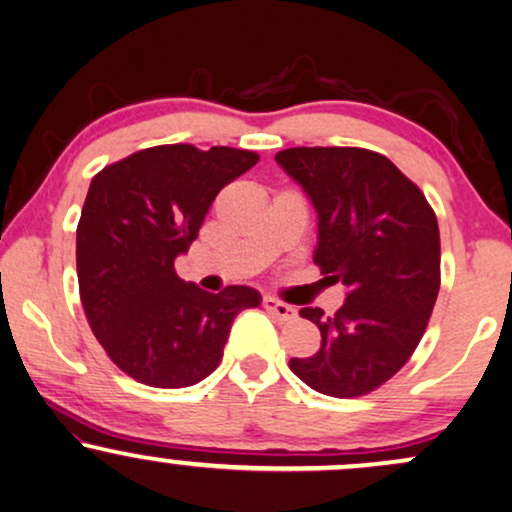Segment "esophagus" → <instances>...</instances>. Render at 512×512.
I'll return each instance as SVG.
<instances>
[{
  "label": "esophagus",
  "mask_w": 512,
  "mask_h": 512,
  "mask_svg": "<svg viewBox=\"0 0 512 512\" xmlns=\"http://www.w3.org/2000/svg\"><path fill=\"white\" fill-rule=\"evenodd\" d=\"M262 304H264V309H267L269 314H274L278 321H293L295 316H297L295 307H290V304L276 300V297H269V295H267V297H264V300H262Z\"/></svg>",
  "instance_id": "1"
}]
</instances>
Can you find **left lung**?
<instances>
[{"label": "left lung", "instance_id": "1", "mask_svg": "<svg viewBox=\"0 0 512 512\" xmlns=\"http://www.w3.org/2000/svg\"><path fill=\"white\" fill-rule=\"evenodd\" d=\"M319 212L314 264L347 288L316 323L314 357L290 359L302 383L328 397L378 390L416 352L439 293V226L423 191L385 155L352 146H297L276 153Z\"/></svg>", "mask_w": 512, "mask_h": 512}]
</instances>
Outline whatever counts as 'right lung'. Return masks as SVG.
I'll return each instance as SVG.
<instances>
[{"label":"right lung","instance_id":"add662e5","mask_svg":"<svg viewBox=\"0 0 512 512\" xmlns=\"http://www.w3.org/2000/svg\"><path fill=\"white\" fill-rule=\"evenodd\" d=\"M257 160L229 146H153L89 184L77 224L80 300L96 340L137 383L177 390L208 378L236 314L262 302L255 288L212 295L174 271L217 193Z\"/></svg>","mask_w":512,"mask_h":512}]
</instances>
